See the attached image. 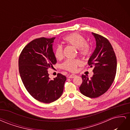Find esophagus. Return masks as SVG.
Returning a JSON list of instances; mask_svg holds the SVG:
<instances>
[{
  "label": "esophagus",
  "mask_w": 130,
  "mask_h": 130,
  "mask_svg": "<svg viewBox=\"0 0 130 130\" xmlns=\"http://www.w3.org/2000/svg\"><path fill=\"white\" fill-rule=\"evenodd\" d=\"M76 75L75 74H70V75L69 76V78H74L75 77H76Z\"/></svg>",
  "instance_id": "obj_1"
}]
</instances>
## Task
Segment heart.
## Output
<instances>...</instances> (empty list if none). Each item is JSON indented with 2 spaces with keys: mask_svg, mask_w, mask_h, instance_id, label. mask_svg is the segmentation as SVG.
I'll use <instances>...</instances> for the list:
<instances>
[{
  "mask_svg": "<svg viewBox=\"0 0 130 130\" xmlns=\"http://www.w3.org/2000/svg\"><path fill=\"white\" fill-rule=\"evenodd\" d=\"M63 40L64 42L78 49V52L82 56H88L90 53L89 46L86 43V40L82 35L77 33H73L66 36ZM55 57L57 60H60L63 57V50L62 46H57L54 50ZM81 65V62L79 60H67L62 64V67L68 71L75 72L77 69V67Z\"/></svg>",
  "mask_w": 130,
  "mask_h": 130,
  "instance_id": "1",
  "label": "heart"
}]
</instances>
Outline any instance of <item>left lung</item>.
<instances>
[{
  "label": "left lung",
  "instance_id": "8db88e82",
  "mask_svg": "<svg viewBox=\"0 0 130 130\" xmlns=\"http://www.w3.org/2000/svg\"><path fill=\"white\" fill-rule=\"evenodd\" d=\"M95 39L96 48L88 61L93 67L94 74L90 78L82 75V83L79 88L83 95L91 98L103 95L111 87L117 72V58L107 38L92 33Z\"/></svg>",
  "mask_w": 130,
  "mask_h": 130
}]
</instances>
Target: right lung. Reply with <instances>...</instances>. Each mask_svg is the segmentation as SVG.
Returning <instances> with one entry per match:
<instances>
[{"label":"right lung","mask_w":130,"mask_h":130,"mask_svg":"<svg viewBox=\"0 0 130 130\" xmlns=\"http://www.w3.org/2000/svg\"><path fill=\"white\" fill-rule=\"evenodd\" d=\"M55 37H41L28 43L23 49L18 61L19 72L27 91L43 103L57 100L63 92L66 77L58 74L50 79L48 69L56 64L53 45Z\"/></svg>","instance_id":"add662e5"}]
</instances>
